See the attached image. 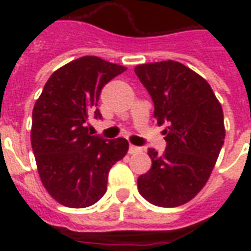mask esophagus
Returning <instances> with one entry per match:
<instances>
[{
  "label": "esophagus",
  "instance_id": "1",
  "mask_svg": "<svg viewBox=\"0 0 251 251\" xmlns=\"http://www.w3.org/2000/svg\"><path fill=\"white\" fill-rule=\"evenodd\" d=\"M138 152H141V148L140 147H136V145H130V147H129V153H130V154H134V153Z\"/></svg>",
  "mask_w": 251,
  "mask_h": 251
}]
</instances>
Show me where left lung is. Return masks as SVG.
<instances>
[{
  "mask_svg": "<svg viewBox=\"0 0 251 251\" xmlns=\"http://www.w3.org/2000/svg\"><path fill=\"white\" fill-rule=\"evenodd\" d=\"M134 72L157 124L168 125L165 152L148 151L152 168L138 177V191L152 204L177 207L199 194L215 167L226 134L223 110L207 80L181 63H147Z\"/></svg>",
  "mask_w": 251,
  "mask_h": 251,
  "instance_id": "obj_1",
  "label": "left lung"
}]
</instances>
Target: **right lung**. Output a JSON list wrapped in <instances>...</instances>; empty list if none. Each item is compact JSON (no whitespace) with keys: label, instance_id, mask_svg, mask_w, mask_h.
<instances>
[{"label":"right lung","instance_id":"1","mask_svg":"<svg viewBox=\"0 0 251 251\" xmlns=\"http://www.w3.org/2000/svg\"><path fill=\"white\" fill-rule=\"evenodd\" d=\"M126 67L83 56L60 67L48 79L32 113L30 142L37 171L48 194L60 204L84 208L107 189L110 168L125 157V138L104 140L88 131L106 83Z\"/></svg>","mask_w":251,"mask_h":251}]
</instances>
